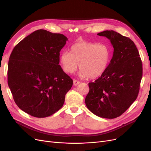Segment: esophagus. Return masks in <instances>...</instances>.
Returning <instances> with one entry per match:
<instances>
[{"label": "esophagus", "mask_w": 151, "mask_h": 151, "mask_svg": "<svg viewBox=\"0 0 151 151\" xmlns=\"http://www.w3.org/2000/svg\"><path fill=\"white\" fill-rule=\"evenodd\" d=\"M79 83H80V81H77V80H74V86L78 85Z\"/></svg>", "instance_id": "1"}]
</instances>
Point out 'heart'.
I'll list each match as a JSON object with an SVG mask.
<instances>
[{
	"label": "heart",
	"mask_w": 151,
	"mask_h": 151,
	"mask_svg": "<svg viewBox=\"0 0 151 151\" xmlns=\"http://www.w3.org/2000/svg\"><path fill=\"white\" fill-rule=\"evenodd\" d=\"M60 60L63 70L67 74L74 73L79 64L81 77L94 79L106 70L110 60V50L103 43H77L71 47L70 53L61 54Z\"/></svg>",
	"instance_id": "obj_1"
}]
</instances>
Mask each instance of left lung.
<instances>
[{"mask_svg": "<svg viewBox=\"0 0 151 151\" xmlns=\"http://www.w3.org/2000/svg\"><path fill=\"white\" fill-rule=\"evenodd\" d=\"M110 40L114 48L106 70L94 83L85 103L94 115L104 118L120 116L137 98L142 77V63L137 48L129 38L115 31L98 34Z\"/></svg>", "mask_w": 151, "mask_h": 151, "instance_id": "1", "label": "left lung"}]
</instances>
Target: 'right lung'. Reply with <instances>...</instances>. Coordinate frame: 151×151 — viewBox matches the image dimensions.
<instances>
[{"instance_id": "right-lung-1", "label": "right lung", "mask_w": 151, "mask_h": 151, "mask_svg": "<svg viewBox=\"0 0 151 151\" xmlns=\"http://www.w3.org/2000/svg\"><path fill=\"white\" fill-rule=\"evenodd\" d=\"M67 40L62 34L38 29L12 50L8 85L17 106L31 116L45 118L58 111L72 88V79L59 65Z\"/></svg>"}]
</instances>
